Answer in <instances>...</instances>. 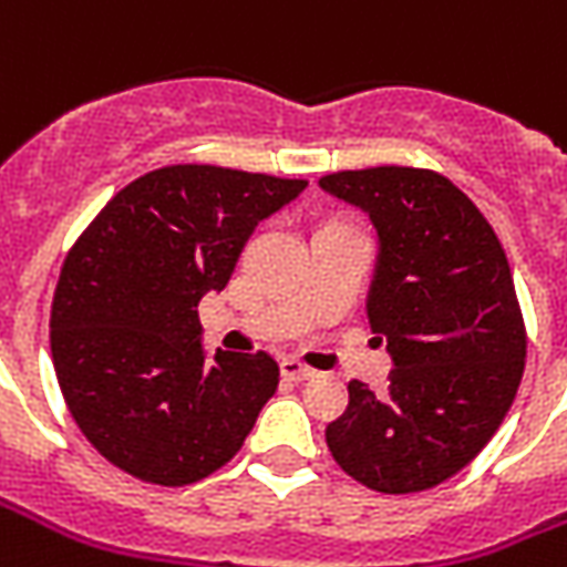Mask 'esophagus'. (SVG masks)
<instances>
[{"instance_id":"obj_1","label":"esophagus","mask_w":567,"mask_h":567,"mask_svg":"<svg viewBox=\"0 0 567 567\" xmlns=\"http://www.w3.org/2000/svg\"><path fill=\"white\" fill-rule=\"evenodd\" d=\"M279 368H282L285 380L307 382V380H312V377H316V370L307 368V364H300L297 358H282V364H279Z\"/></svg>"}]
</instances>
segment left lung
<instances>
[{"label": "left lung", "instance_id": "8db88e82", "mask_svg": "<svg viewBox=\"0 0 567 567\" xmlns=\"http://www.w3.org/2000/svg\"><path fill=\"white\" fill-rule=\"evenodd\" d=\"M319 187L377 230L368 321L394 368L382 394L349 382L328 450L385 495L437 486L474 462L523 380L525 324L507 255L467 194L431 169H346Z\"/></svg>", "mask_w": 567, "mask_h": 567}]
</instances>
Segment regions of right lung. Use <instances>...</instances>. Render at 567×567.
Instances as JSON below:
<instances>
[{
	"label": "right lung",
	"mask_w": 567,
	"mask_h": 567,
	"mask_svg": "<svg viewBox=\"0 0 567 567\" xmlns=\"http://www.w3.org/2000/svg\"><path fill=\"white\" fill-rule=\"evenodd\" d=\"M307 190L206 163L130 182L66 255L51 307L56 382L81 434L157 486L234 458L279 385L267 352L203 349L197 303L230 282L248 236Z\"/></svg>",
	"instance_id": "right-lung-1"
}]
</instances>
